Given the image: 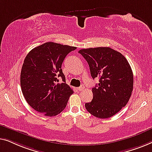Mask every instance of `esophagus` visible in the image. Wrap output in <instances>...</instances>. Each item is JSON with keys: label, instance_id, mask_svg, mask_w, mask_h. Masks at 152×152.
Here are the masks:
<instances>
[{"label": "esophagus", "instance_id": "obj_1", "mask_svg": "<svg viewBox=\"0 0 152 152\" xmlns=\"http://www.w3.org/2000/svg\"><path fill=\"white\" fill-rule=\"evenodd\" d=\"M83 89H84V87H83V86H80V87H78V88H77V89H78V91H82Z\"/></svg>", "mask_w": 152, "mask_h": 152}]
</instances>
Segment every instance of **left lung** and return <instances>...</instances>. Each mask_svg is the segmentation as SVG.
<instances>
[{
  "label": "left lung",
  "instance_id": "left-lung-1",
  "mask_svg": "<svg viewBox=\"0 0 152 152\" xmlns=\"http://www.w3.org/2000/svg\"><path fill=\"white\" fill-rule=\"evenodd\" d=\"M78 52L88 63L91 77L99 78V83L92 88L93 99L85 103V108L97 118H110L127 104L131 96L132 68L123 54L110 48L83 49Z\"/></svg>",
  "mask_w": 152,
  "mask_h": 152
}]
</instances>
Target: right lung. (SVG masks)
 Here are the masks:
<instances>
[{
    "label": "right lung",
    "mask_w": 152,
    "mask_h": 152,
    "mask_svg": "<svg viewBox=\"0 0 152 152\" xmlns=\"http://www.w3.org/2000/svg\"><path fill=\"white\" fill-rule=\"evenodd\" d=\"M76 47L48 42L31 50L25 57L20 72V87L29 105L47 116L63 112L72 94L65 83L62 64ZM61 77L64 81L57 83Z\"/></svg>",
    "instance_id": "1"
}]
</instances>
